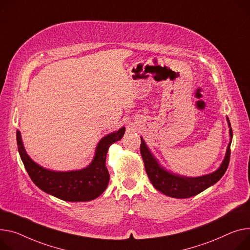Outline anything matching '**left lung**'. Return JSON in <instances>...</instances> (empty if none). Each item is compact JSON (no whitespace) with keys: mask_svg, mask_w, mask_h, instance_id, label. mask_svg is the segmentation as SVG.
<instances>
[{"mask_svg":"<svg viewBox=\"0 0 250 250\" xmlns=\"http://www.w3.org/2000/svg\"><path fill=\"white\" fill-rule=\"evenodd\" d=\"M226 120L229 126L230 139L226 148L225 157L217 170L200 177L182 176L167 170L159 163L153 153L149 151L144 139L141 138V155L144 160L146 175L153 186L166 196L184 199L201 193L210 186L214 185L215 183H217L227 170L230 159V145L232 142V137H233V132H232L230 122L227 116Z\"/></svg>","mask_w":250,"mask_h":250,"instance_id":"1","label":"left lung"}]
</instances>
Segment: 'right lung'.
I'll list each match as a JSON object with an SVG mask.
<instances>
[{"instance_id": "right-lung-1", "label": "right lung", "mask_w": 250, "mask_h": 250, "mask_svg": "<svg viewBox=\"0 0 250 250\" xmlns=\"http://www.w3.org/2000/svg\"><path fill=\"white\" fill-rule=\"evenodd\" d=\"M125 127L110 132L98 142L94 157L87 167L73 171H53L33 161L27 154L20 130H17V145L21 160L31 180L45 193L68 202H86L101 196L109 182L105 166L109 146L122 140Z\"/></svg>"}]
</instances>
